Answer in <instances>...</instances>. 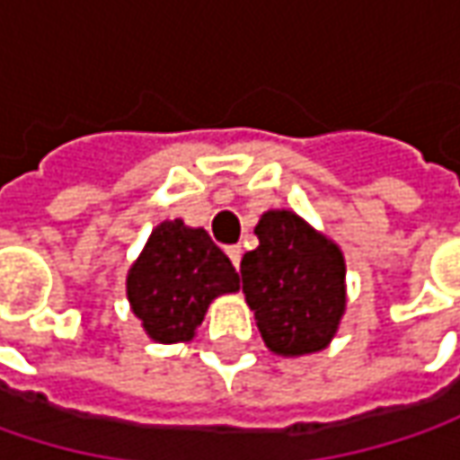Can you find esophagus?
Here are the masks:
<instances>
[{"label":"esophagus","instance_id":"34e87169","mask_svg":"<svg viewBox=\"0 0 460 460\" xmlns=\"http://www.w3.org/2000/svg\"><path fill=\"white\" fill-rule=\"evenodd\" d=\"M225 253L230 256V261H233V266L238 269L240 258H243V248H240V245H227V248H225Z\"/></svg>","mask_w":460,"mask_h":460}]
</instances>
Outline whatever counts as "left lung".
Listing matches in <instances>:
<instances>
[{
	"mask_svg": "<svg viewBox=\"0 0 460 460\" xmlns=\"http://www.w3.org/2000/svg\"><path fill=\"white\" fill-rule=\"evenodd\" d=\"M256 235L240 276L266 348L284 358L325 350L348 305L341 245L294 209L263 212Z\"/></svg>",
	"mask_w": 460,
	"mask_h": 460,
	"instance_id": "1",
	"label": "left lung"
}]
</instances>
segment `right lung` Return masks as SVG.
Here are the masks:
<instances>
[{
    "instance_id": "right-lung-1",
    "label": "right lung",
    "mask_w": 460,
    "mask_h": 460,
    "mask_svg": "<svg viewBox=\"0 0 460 460\" xmlns=\"http://www.w3.org/2000/svg\"><path fill=\"white\" fill-rule=\"evenodd\" d=\"M128 302L155 343H189L209 305L235 294L240 279L204 227L184 220L155 225L125 279Z\"/></svg>"
}]
</instances>
